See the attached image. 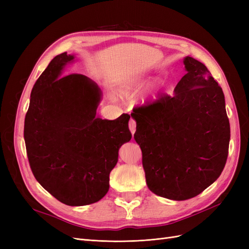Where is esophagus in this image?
Masks as SVG:
<instances>
[{
    "label": "esophagus",
    "instance_id": "34e87169",
    "mask_svg": "<svg viewBox=\"0 0 249 249\" xmlns=\"http://www.w3.org/2000/svg\"><path fill=\"white\" fill-rule=\"evenodd\" d=\"M129 126H130V131H131V133L134 135V134H135V132H136V122H135L134 119H131V120H130V124H129Z\"/></svg>",
    "mask_w": 249,
    "mask_h": 249
}]
</instances>
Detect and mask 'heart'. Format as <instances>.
<instances>
[{"instance_id":"obj_1","label":"heart","mask_w":249,"mask_h":249,"mask_svg":"<svg viewBox=\"0 0 249 249\" xmlns=\"http://www.w3.org/2000/svg\"><path fill=\"white\" fill-rule=\"evenodd\" d=\"M143 83L136 78L127 79L116 89V95L122 99H126V97H132L136 94L141 89Z\"/></svg>"}]
</instances>
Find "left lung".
<instances>
[{"mask_svg": "<svg viewBox=\"0 0 249 249\" xmlns=\"http://www.w3.org/2000/svg\"><path fill=\"white\" fill-rule=\"evenodd\" d=\"M184 64L172 95L131 114L148 189L172 200L196 196L219 178L231 138L221 87L196 59Z\"/></svg>", "mask_w": 249, "mask_h": 249, "instance_id": "1", "label": "left lung"}]
</instances>
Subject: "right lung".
<instances>
[{
    "label": "right lung",
    "mask_w": 249,
    "mask_h": 249,
    "mask_svg": "<svg viewBox=\"0 0 249 249\" xmlns=\"http://www.w3.org/2000/svg\"><path fill=\"white\" fill-rule=\"evenodd\" d=\"M74 55L52 60L33 86L25 118L27 155L35 178L67 206L90 205L109 190L118 150L129 142L130 115L102 119V91L81 73L61 76Z\"/></svg>",
    "instance_id": "right-lung-1"
}]
</instances>
